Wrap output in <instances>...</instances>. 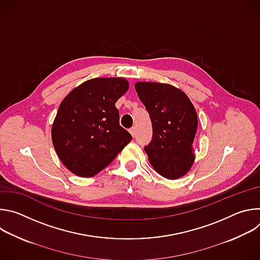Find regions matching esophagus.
I'll return each instance as SVG.
<instances>
[{"instance_id": "34e87169", "label": "esophagus", "mask_w": 260, "mask_h": 260, "mask_svg": "<svg viewBox=\"0 0 260 260\" xmlns=\"http://www.w3.org/2000/svg\"><path fill=\"white\" fill-rule=\"evenodd\" d=\"M129 133L132 134L133 137H136V135H137V128H136V126H133L132 128H129Z\"/></svg>"}]
</instances>
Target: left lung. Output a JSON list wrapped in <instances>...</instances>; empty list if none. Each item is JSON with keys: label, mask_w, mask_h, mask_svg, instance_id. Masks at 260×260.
Returning <instances> with one entry per match:
<instances>
[{"label": "left lung", "mask_w": 260, "mask_h": 260, "mask_svg": "<svg viewBox=\"0 0 260 260\" xmlns=\"http://www.w3.org/2000/svg\"><path fill=\"white\" fill-rule=\"evenodd\" d=\"M135 88L152 123V140L145 146L150 164L165 178L184 176L194 160L198 115L192 103L169 84L138 82Z\"/></svg>", "instance_id": "1"}]
</instances>
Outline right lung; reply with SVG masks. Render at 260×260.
I'll return each mask as SVG.
<instances>
[{"label":"right lung","instance_id":"1","mask_svg":"<svg viewBox=\"0 0 260 260\" xmlns=\"http://www.w3.org/2000/svg\"><path fill=\"white\" fill-rule=\"evenodd\" d=\"M128 88L122 78H94L61 102L51 137L61 162L80 177H92L110 165L132 141L119 124L115 103Z\"/></svg>","mask_w":260,"mask_h":260}]
</instances>
